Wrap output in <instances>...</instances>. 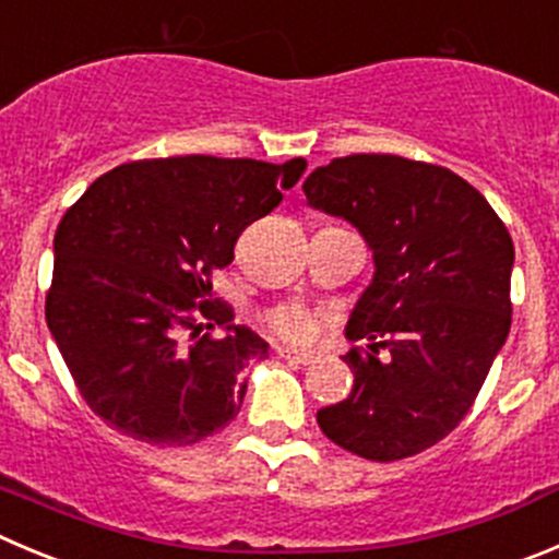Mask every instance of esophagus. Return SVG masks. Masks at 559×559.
I'll return each mask as SVG.
<instances>
[{"instance_id":"1","label":"esophagus","mask_w":559,"mask_h":559,"mask_svg":"<svg viewBox=\"0 0 559 559\" xmlns=\"http://www.w3.org/2000/svg\"><path fill=\"white\" fill-rule=\"evenodd\" d=\"M278 356L284 358V361H289V364H297V367H300V364H311L314 361V356H309V353H297V350H286V347H278Z\"/></svg>"}]
</instances>
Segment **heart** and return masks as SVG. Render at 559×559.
I'll list each match as a JSON object with an SVG mask.
<instances>
[{
	"mask_svg": "<svg viewBox=\"0 0 559 559\" xmlns=\"http://www.w3.org/2000/svg\"><path fill=\"white\" fill-rule=\"evenodd\" d=\"M328 320H331V311L300 304V300H286V304L273 306L264 317L273 336H278L284 344H292V347L314 344Z\"/></svg>",
	"mask_w": 559,
	"mask_h": 559,
	"instance_id": "1",
	"label": "heart"
}]
</instances>
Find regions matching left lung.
I'll use <instances>...</instances> for the list:
<instances>
[{
    "label": "left lung",
    "mask_w": 559,
    "mask_h": 559,
    "mask_svg": "<svg viewBox=\"0 0 559 559\" xmlns=\"http://www.w3.org/2000/svg\"><path fill=\"white\" fill-rule=\"evenodd\" d=\"M304 192L350 221L374 255L372 284L347 322L369 350L344 356L353 391L317 411V425L367 461L419 455L461 425L508 338L513 239L466 179L430 162L336 156Z\"/></svg>",
    "instance_id": "8db88e82"
}]
</instances>
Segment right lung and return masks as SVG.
Segmentation results:
<instances>
[{"label":"right lung","instance_id":"add662e5","mask_svg":"<svg viewBox=\"0 0 559 559\" xmlns=\"http://www.w3.org/2000/svg\"><path fill=\"white\" fill-rule=\"evenodd\" d=\"M304 170L300 156L138 159L98 176L62 215L46 322L98 419L145 444L190 447L239 414L245 369L267 342L234 325L212 273Z\"/></svg>","mask_w":559,"mask_h":559}]
</instances>
